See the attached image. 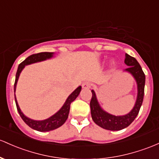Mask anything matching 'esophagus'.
<instances>
[{
    "instance_id": "34e87169",
    "label": "esophagus",
    "mask_w": 159,
    "mask_h": 159,
    "mask_svg": "<svg viewBox=\"0 0 159 159\" xmlns=\"http://www.w3.org/2000/svg\"><path fill=\"white\" fill-rule=\"evenodd\" d=\"M91 86H92L91 83L88 82V81H85V82H84L82 84V88L84 89H90L91 88Z\"/></svg>"
}]
</instances>
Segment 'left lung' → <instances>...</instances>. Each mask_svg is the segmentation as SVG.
Here are the masks:
<instances>
[{"label":"left lung","mask_w":159,"mask_h":159,"mask_svg":"<svg viewBox=\"0 0 159 159\" xmlns=\"http://www.w3.org/2000/svg\"><path fill=\"white\" fill-rule=\"evenodd\" d=\"M125 62L127 66H129L125 71L130 72L134 77L137 81V90H138L135 106L128 114L122 116H116L102 110L99 105L95 92L93 90H91L92 98L90 106L92 119L97 125L106 130H120L128 127L138 115L143 100L145 81H146L143 71L137 60L134 57H130L127 53L125 54Z\"/></svg>","instance_id":"1"}]
</instances>
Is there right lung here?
<instances>
[{
    "mask_svg": "<svg viewBox=\"0 0 159 159\" xmlns=\"http://www.w3.org/2000/svg\"><path fill=\"white\" fill-rule=\"evenodd\" d=\"M53 53H50V52H43V53H38L35 54H32V55L29 56V57L25 59L23 62H22L18 66V69H17L16 74V80L14 83V92L16 90V83L18 81L19 76H20V72L22 71L23 68L26 65H29V64L34 63L37 62H41V61L45 60L47 59L51 58L53 57ZM81 90V87L79 86L76 90L71 93L68 99H66V102L62 107L60 109V111H57L55 115L51 116L50 118H48L43 121H34V120L30 119V118H27L23 115L20 110V107H19L18 102H17L16 99L15 97L16 105L17 110L19 111V114L22 118V119L25 121V123L27 125H29L31 128L34 129V130H38V131L41 132H46L50 131V130H55V129L60 128L62 126L64 123H65L66 120H67L68 116H69V110H70V105L71 102L77 98L78 95H79L80 92Z\"/></svg>",
    "mask_w": 159,
    "mask_h": 159,
    "instance_id": "1",
    "label": "right lung"
}]
</instances>
